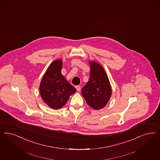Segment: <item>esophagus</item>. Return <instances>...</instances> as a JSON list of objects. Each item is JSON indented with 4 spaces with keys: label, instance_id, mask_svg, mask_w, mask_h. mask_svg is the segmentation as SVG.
<instances>
[{
    "label": "esophagus",
    "instance_id": "obj_1",
    "mask_svg": "<svg viewBox=\"0 0 160 160\" xmlns=\"http://www.w3.org/2000/svg\"><path fill=\"white\" fill-rule=\"evenodd\" d=\"M75 88H76V89H77L78 92L80 91V89H81V88H80V86H75Z\"/></svg>",
    "mask_w": 160,
    "mask_h": 160
}]
</instances>
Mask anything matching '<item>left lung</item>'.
I'll use <instances>...</instances> for the list:
<instances>
[{"label": "left lung", "instance_id": "1", "mask_svg": "<svg viewBox=\"0 0 160 160\" xmlns=\"http://www.w3.org/2000/svg\"><path fill=\"white\" fill-rule=\"evenodd\" d=\"M89 80L82 89L83 98L95 109L103 108L111 96V88L107 73L102 67L95 61L90 62Z\"/></svg>", "mask_w": 160, "mask_h": 160}]
</instances>
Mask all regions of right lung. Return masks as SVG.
I'll list each match as a JSON object with an SVG mask.
<instances>
[{"label":"right lung","mask_w":160,"mask_h":160,"mask_svg":"<svg viewBox=\"0 0 160 160\" xmlns=\"http://www.w3.org/2000/svg\"><path fill=\"white\" fill-rule=\"evenodd\" d=\"M62 61L57 59L52 62L43 76L40 84L42 99L50 108H61L70 96L76 89L68 83L61 74Z\"/></svg>","instance_id":"add662e5"}]
</instances>
